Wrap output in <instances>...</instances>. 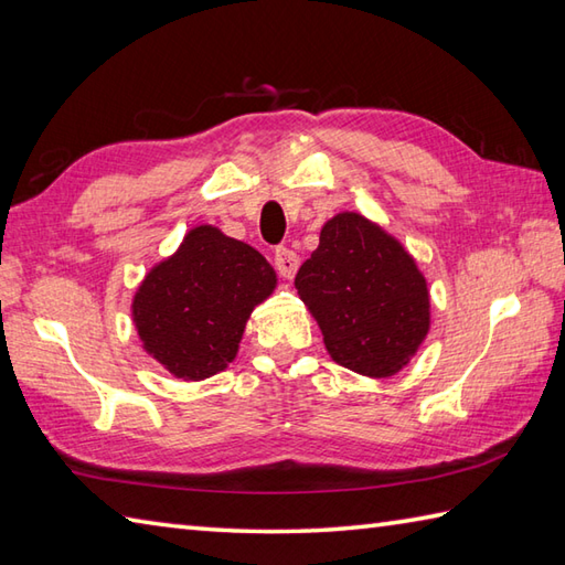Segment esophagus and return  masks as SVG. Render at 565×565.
<instances>
[{
	"instance_id": "1",
	"label": "esophagus",
	"mask_w": 565,
	"mask_h": 565,
	"mask_svg": "<svg viewBox=\"0 0 565 565\" xmlns=\"http://www.w3.org/2000/svg\"><path fill=\"white\" fill-rule=\"evenodd\" d=\"M275 268L282 275V278H292L299 268V256L290 248H278L275 250Z\"/></svg>"
}]
</instances>
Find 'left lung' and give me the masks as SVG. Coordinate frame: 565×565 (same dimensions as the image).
Masks as SVG:
<instances>
[{"label":"left lung","mask_w":565,"mask_h":565,"mask_svg":"<svg viewBox=\"0 0 565 565\" xmlns=\"http://www.w3.org/2000/svg\"><path fill=\"white\" fill-rule=\"evenodd\" d=\"M331 361L367 377L405 367L431 329L427 278L412 253L359 212L321 226L319 248L295 278Z\"/></svg>","instance_id":"1"}]
</instances>
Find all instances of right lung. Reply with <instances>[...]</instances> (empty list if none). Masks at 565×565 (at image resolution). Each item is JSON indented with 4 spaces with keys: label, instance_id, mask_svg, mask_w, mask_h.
I'll use <instances>...</instances> for the list:
<instances>
[{
    "label": "right lung",
    "instance_id": "obj_1",
    "mask_svg": "<svg viewBox=\"0 0 565 565\" xmlns=\"http://www.w3.org/2000/svg\"><path fill=\"white\" fill-rule=\"evenodd\" d=\"M278 287L270 263L244 241L198 224L146 273L131 299L143 351L185 383L236 359L250 312Z\"/></svg>",
    "mask_w": 565,
    "mask_h": 565
}]
</instances>
